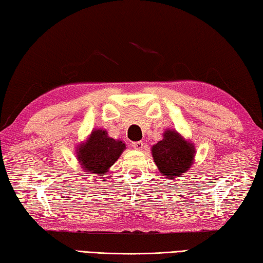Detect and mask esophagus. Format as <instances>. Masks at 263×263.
Returning a JSON list of instances; mask_svg holds the SVG:
<instances>
[{
	"mask_svg": "<svg viewBox=\"0 0 263 263\" xmlns=\"http://www.w3.org/2000/svg\"><path fill=\"white\" fill-rule=\"evenodd\" d=\"M144 142L142 141H135V142H132V147L135 148V149H142L144 148Z\"/></svg>",
	"mask_w": 263,
	"mask_h": 263,
	"instance_id": "obj_1",
	"label": "esophagus"
}]
</instances>
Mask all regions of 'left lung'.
<instances>
[{
	"instance_id": "left-lung-1",
	"label": "left lung",
	"mask_w": 263,
	"mask_h": 263,
	"mask_svg": "<svg viewBox=\"0 0 263 263\" xmlns=\"http://www.w3.org/2000/svg\"><path fill=\"white\" fill-rule=\"evenodd\" d=\"M194 146L183 140L176 131L167 130L163 139L152 147L154 162L162 176L179 177L188 171L194 160Z\"/></svg>"
}]
</instances>
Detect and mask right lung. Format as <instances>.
Segmentation results:
<instances>
[{"label": "right lung", "instance_id": "add662e5", "mask_svg": "<svg viewBox=\"0 0 263 263\" xmlns=\"http://www.w3.org/2000/svg\"><path fill=\"white\" fill-rule=\"evenodd\" d=\"M124 148L125 144L123 141L108 137L104 130H95L86 144L80 146L78 159L84 172L104 175L121 157Z\"/></svg>", "mask_w": 263, "mask_h": 263}]
</instances>
